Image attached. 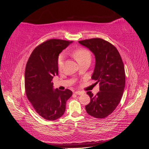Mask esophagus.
Segmentation results:
<instances>
[{"instance_id":"obj_1","label":"esophagus","mask_w":149,"mask_h":149,"mask_svg":"<svg viewBox=\"0 0 149 149\" xmlns=\"http://www.w3.org/2000/svg\"><path fill=\"white\" fill-rule=\"evenodd\" d=\"M84 93L82 91H76L74 92V94H77V95H81V94H83Z\"/></svg>"}]
</instances>
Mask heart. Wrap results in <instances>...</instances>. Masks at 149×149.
Here are the masks:
<instances>
[{
    "mask_svg": "<svg viewBox=\"0 0 149 149\" xmlns=\"http://www.w3.org/2000/svg\"><path fill=\"white\" fill-rule=\"evenodd\" d=\"M73 55L78 62H80L86 59H90V58H91V55H90L89 52L88 50V49L83 48L77 49L73 53ZM64 59H65L64 54H61V55L58 56V65L59 68H62L63 65Z\"/></svg>",
    "mask_w": 149,
    "mask_h": 149,
    "instance_id": "b5f03b06",
    "label": "heart"
}]
</instances>
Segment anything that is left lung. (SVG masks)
<instances>
[{
	"instance_id": "1",
	"label": "left lung",
	"mask_w": 149,
	"mask_h": 149,
	"mask_svg": "<svg viewBox=\"0 0 149 149\" xmlns=\"http://www.w3.org/2000/svg\"><path fill=\"white\" fill-rule=\"evenodd\" d=\"M95 56L96 63L91 78L100 82V92L96 96L87 94L91 101L85 106L87 113L94 118H105L119 104L125 88L124 63L117 48L101 38L79 41Z\"/></svg>"
}]
</instances>
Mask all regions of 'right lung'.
Instances as JSON below:
<instances>
[{"mask_svg": "<svg viewBox=\"0 0 149 149\" xmlns=\"http://www.w3.org/2000/svg\"><path fill=\"white\" fill-rule=\"evenodd\" d=\"M72 41L51 39L36 47L26 63L25 88L26 96L35 111L45 119L56 120L63 116L67 100L72 96L70 89H54L52 79L58 74L59 54Z\"/></svg>", "mask_w": 149, "mask_h": 149, "instance_id": "right-lung-1", "label": "right lung"}]
</instances>
